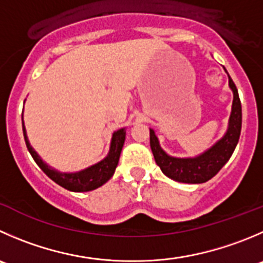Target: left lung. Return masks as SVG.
<instances>
[{
	"instance_id": "8db88e82",
	"label": "left lung",
	"mask_w": 263,
	"mask_h": 263,
	"mask_svg": "<svg viewBox=\"0 0 263 263\" xmlns=\"http://www.w3.org/2000/svg\"><path fill=\"white\" fill-rule=\"evenodd\" d=\"M229 86L234 93V100L228 131L223 135L222 139L218 140L213 146H211L198 157H171L160 147L159 140L154 129L150 128V147H152L155 163L159 165L162 172L167 177L178 182L203 183L217 175L218 171L230 159L240 137L241 104L236 86L230 76H229Z\"/></svg>"
}]
</instances>
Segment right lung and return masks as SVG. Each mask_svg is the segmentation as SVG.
<instances>
[{
  "instance_id": "1",
  "label": "right lung",
  "mask_w": 263,
  "mask_h": 263,
  "mask_svg": "<svg viewBox=\"0 0 263 263\" xmlns=\"http://www.w3.org/2000/svg\"><path fill=\"white\" fill-rule=\"evenodd\" d=\"M23 134H24L25 144H27L28 150L33 157L34 162L37 163L38 167L48 176L52 181H55L61 187L67 189L69 191H76V193H83V191H91L100 187L101 185L110 180L111 176L114 175L117 165L119 162V155H121L122 147H123L124 140H126V129L121 128L113 134L110 142V149H109L108 155L100 160L96 164L86 168V170L80 171V172H59L53 170L50 165L46 164L40 155L35 153V150L30 146L29 140H28L27 131H25L24 122H23Z\"/></svg>"
}]
</instances>
